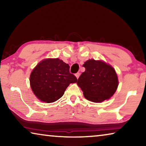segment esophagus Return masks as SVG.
Wrapping results in <instances>:
<instances>
[{"instance_id": "1", "label": "esophagus", "mask_w": 146, "mask_h": 146, "mask_svg": "<svg viewBox=\"0 0 146 146\" xmlns=\"http://www.w3.org/2000/svg\"><path fill=\"white\" fill-rule=\"evenodd\" d=\"M75 76H76V78H78L79 76H80V73H76L75 74Z\"/></svg>"}]
</instances>
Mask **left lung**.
I'll return each instance as SVG.
<instances>
[{"label":"left lung","instance_id":"left-lung-1","mask_svg":"<svg viewBox=\"0 0 146 146\" xmlns=\"http://www.w3.org/2000/svg\"><path fill=\"white\" fill-rule=\"evenodd\" d=\"M86 70L77 80L84 97L93 102H102L115 93L118 81L115 69L102 60H88L83 64Z\"/></svg>","mask_w":146,"mask_h":146}]
</instances>
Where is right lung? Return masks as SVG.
Listing matches in <instances>:
<instances>
[{
	"instance_id": "right-lung-1",
	"label": "right lung",
	"mask_w": 146,
	"mask_h": 146,
	"mask_svg": "<svg viewBox=\"0 0 146 146\" xmlns=\"http://www.w3.org/2000/svg\"><path fill=\"white\" fill-rule=\"evenodd\" d=\"M31 88L42 102H54L62 97L71 83L77 82L70 72V66L59 58H47L39 62L29 77Z\"/></svg>"
}]
</instances>
